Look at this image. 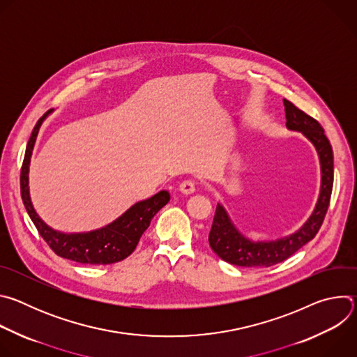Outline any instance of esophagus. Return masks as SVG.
I'll return each mask as SVG.
<instances>
[{
  "instance_id": "esophagus-1",
  "label": "esophagus",
  "mask_w": 357,
  "mask_h": 357,
  "mask_svg": "<svg viewBox=\"0 0 357 357\" xmlns=\"http://www.w3.org/2000/svg\"><path fill=\"white\" fill-rule=\"evenodd\" d=\"M179 190L183 195H192L196 190V183L193 181H183L179 185Z\"/></svg>"
}]
</instances>
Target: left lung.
Listing matches in <instances>:
<instances>
[{
	"label": "left lung",
	"mask_w": 357,
	"mask_h": 357,
	"mask_svg": "<svg viewBox=\"0 0 357 357\" xmlns=\"http://www.w3.org/2000/svg\"><path fill=\"white\" fill-rule=\"evenodd\" d=\"M284 107L288 130L302 132L314 144L319 155L321 192L317 206L310 219L295 233L271 241H251L236 229L225 208L218 203L209 233V244L223 261L233 266L271 267L287 260L317 236L329 208L333 186V151L331 142L315 119L295 107L287 98H284Z\"/></svg>",
	"instance_id": "8db88e82"
}]
</instances>
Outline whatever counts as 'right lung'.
I'll return each instance as SVG.
<instances>
[{
  "label": "right lung",
  "mask_w": 357,
  "mask_h": 357,
  "mask_svg": "<svg viewBox=\"0 0 357 357\" xmlns=\"http://www.w3.org/2000/svg\"><path fill=\"white\" fill-rule=\"evenodd\" d=\"M54 110H47L33 127L26 145L25 157L21 168V196L25 209L38 229L42 238L59 257L80 264H113L127 259L135 250L142 233L148 229L154 218L169 202L171 196L167 190H161L149 199L137 202L126 213L113 223L87 233H62L49 227L35 212L28 188V172L32 149L38 131L43 120Z\"/></svg>",
  "instance_id": "right-lung-1"
}]
</instances>
